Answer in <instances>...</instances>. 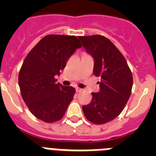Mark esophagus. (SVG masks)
<instances>
[{
	"mask_svg": "<svg viewBox=\"0 0 156 156\" xmlns=\"http://www.w3.org/2000/svg\"><path fill=\"white\" fill-rule=\"evenodd\" d=\"M76 91L77 93H80V92L82 91V89H81V88H79V87H76Z\"/></svg>",
	"mask_w": 156,
	"mask_h": 156,
	"instance_id": "obj_1",
	"label": "esophagus"
}]
</instances>
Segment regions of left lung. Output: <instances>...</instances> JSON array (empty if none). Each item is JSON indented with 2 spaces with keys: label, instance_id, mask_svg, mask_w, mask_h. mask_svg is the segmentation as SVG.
<instances>
[{
  "label": "left lung",
  "instance_id": "1",
  "mask_svg": "<svg viewBox=\"0 0 156 156\" xmlns=\"http://www.w3.org/2000/svg\"><path fill=\"white\" fill-rule=\"evenodd\" d=\"M94 58V75L101 77L100 90L92 94L90 104L82 107L85 117L95 124L116 118L131 94L133 76L126 59L108 38L101 35L79 37Z\"/></svg>",
  "mask_w": 156,
  "mask_h": 156
}]
</instances>
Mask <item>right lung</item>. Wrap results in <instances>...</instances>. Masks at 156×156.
<instances>
[{
  "label": "right lung",
  "instance_id": "1",
  "mask_svg": "<svg viewBox=\"0 0 156 156\" xmlns=\"http://www.w3.org/2000/svg\"><path fill=\"white\" fill-rule=\"evenodd\" d=\"M82 47L76 36L48 35L25 58L19 71V85L23 99L31 113L46 122L64 115L75 94V88L56 83L55 76L68 59Z\"/></svg>",
  "mask_w": 156,
  "mask_h": 156
}]
</instances>
